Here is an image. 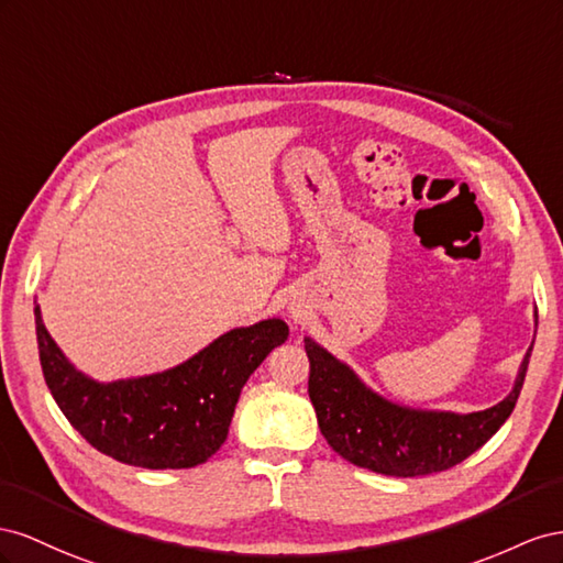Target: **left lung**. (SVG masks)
I'll use <instances>...</instances> for the list:
<instances>
[{"instance_id":"8db88e82","label":"left lung","mask_w":563,"mask_h":563,"mask_svg":"<svg viewBox=\"0 0 563 563\" xmlns=\"http://www.w3.org/2000/svg\"><path fill=\"white\" fill-rule=\"evenodd\" d=\"M303 349L311 363L309 396L320 433L332 451L356 467L408 478L455 467L505 424L521 394L533 344L526 351L509 396L470 415L391 404L367 389L346 363L336 361L311 336L303 340Z\"/></svg>"}]
</instances>
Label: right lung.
Here are the masks:
<instances>
[{"instance_id":"1","label":"right lung","mask_w":563,"mask_h":563,"mask_svg":"<svg viewBox=\"0 0 563 563\" xmlns=\"http://www.w3.org/2000/svg\"><path fill=\"white\" fill-rule=\"evenodd\" d=\"M40 363L68 422L103 455L143 470H188L229 437L250 375L290 330L268 318L221 334L186 363L134 379L93 382L63 356L35 307Z\"/></svg>"}]
</instances>
